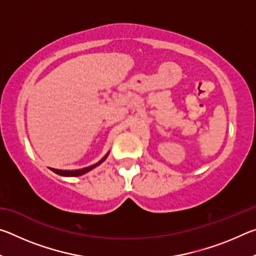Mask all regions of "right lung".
<instances>
[{
  "label": "right lung",
  "mask_w": 256,
  "mask_h": 256,
  "mask_svg": "<svg viewBox=\"0 0 256 256\" xmlns=\"http://www.w3.org/2000/svg\"><path fill=\"white\" fill-rule=\"evenodd\" d=\"M110 154V152H108ZM108 154L104 157L102 160H99L97 164H92V166H89V167H86V168H82V170H55V168H50V170H53L55 174L60 175V176H66V177H76V176H81L86 174V172H90L92 170H94V167H97L98 164H100L102 162H105V159L107 158Z\"/></svg>",
  "instance_id": "add662e5"
}]
</instances>
